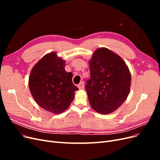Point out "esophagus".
Returning <instances> with one entry per match:
<instances>
[{"label": "esophagus", "mask_w": 160, "mask_h": 160, "mask_svg": "<svg viewBox=\"0 0 160 160\" xmlns=\"http://www.w3.org/2000/svg\"><path fill=\"white\" fill-rule=\"evenodd\" d=\"M77 87H78V88L79 89H83L84 88V82L83 81L80 82V83L77 85Z\"/></svg>", "instance_id": "1"}]
</instances>
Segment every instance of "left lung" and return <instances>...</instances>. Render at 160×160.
<instances>
[{"mask_svg": "<svg viewBox=\"0 0 160 160\" xmlns=\"http://www.w3.org/2000/svg\"><path fill=\"white\" fill-rule=\"evenodd\" d=\"M85 90L97 112L109 114L120 107L129 93L131 74L124 61L106 48L97 49L89 62Z\"/></svg>", "mask_w": 160, "mask_h": 160, "instance_id": "left-lung-1", "label": "left lung"}]
</instances>
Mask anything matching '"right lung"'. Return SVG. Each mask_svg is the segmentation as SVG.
Returning a JSON list of instances; mask_svg holds the SVG:
<instances>
[{"mask_svg":"<svg viewBox=\"0 0 160 160\" xmlns=\"http://www.w3.org/2000/svg\"><path fill=\"white\" fill-rule=\"evenodd\" d=\"M65 63L55 52H51L34 66L28 79L37 103L53 113H61L68 108L75 91L79 89L72 83V74L65 71Z\"/></svg>","mask_w":160,"mask_h":160,"instance_id":"1","label":"right lung"}]
</instances>
